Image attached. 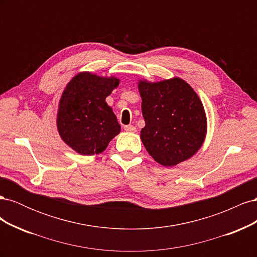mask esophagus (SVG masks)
<instances>
[{
  "mask_svg": "<svg viewBox=\"0 0 257 257\" xmlns=\"http://www.w3.org/2000/svg\"><path fill=\"white\" fill-rule=\"evenodd\" d=\"M124 130H125L126 132H131V133H134V132H136V127L134 125H132V124L124 126Z\"/></svg>",
  "mask_w": 257,
  "mask_h": 257,
  "instance_id": "1",
  "label": "esophagus"
}]
</instances>
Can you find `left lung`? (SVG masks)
I'll return each instance as SVG.
<instances>
[{
  "label": "left lung",
  "mask_w": 257,
  "mask_h": 257,
  "mask_svg": "<svg viewBox=\"0 0 257 257\" xmlns=\"http://www.w3.org/2000/svg\"><path fill=\"white\" fill-rule=\"evenodd\" d=\"M146 122L142 142L163 166H175L195 154L205 141L207 120L203 103L180 78L139 81Z\"/></svg>",
  "instance_id": "left-lung-1"
}]
</instances>
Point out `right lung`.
Listing matches in <instances>:
<instances>
[{"label":"right lung","instance_id":"1","mask_svg":"<svg viewBox=\"0 0 257 257\" xmlns=\"http://www.w3.org/2000/svg\"><path fill=\"white\" fill-rule=\"evenodd\" d=\"M119 79L80 73L68 82L59 104L57 125L61 138L81 155L103 152L121 126L105 99Z\"/></svg>","mask_w":257,"mask_h":257}]
</instances>
